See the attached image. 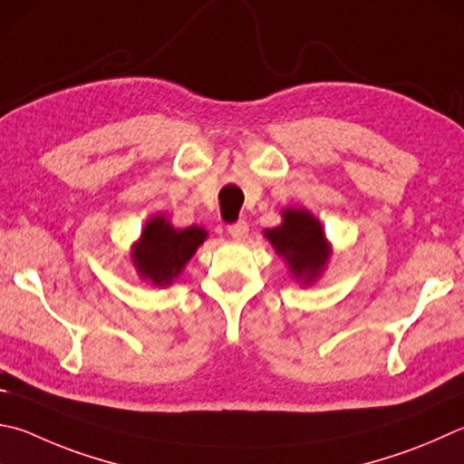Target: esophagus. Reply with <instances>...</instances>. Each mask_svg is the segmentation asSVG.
Masks as SVG:
<instances>
[{"instance_id": "34e87169", "label": "esophagus", "mask_w": 464, "mask_h": 464, "mask_svg": "<svg viewBox=\"0 0 464 464\" xmlns=\"http://www.w3.org/2000/svg\"><path fill=\"white\" fill-rule=\"evenodd\" d=\"M227 231H229V235H231L235 241H241V239L247 237L249 225L246 221H237V223H233V225L227 227Z\"/></svg>"}]
</instances>
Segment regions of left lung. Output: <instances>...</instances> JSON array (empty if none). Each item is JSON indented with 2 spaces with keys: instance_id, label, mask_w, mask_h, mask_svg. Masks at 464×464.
I'll list each match as a JSON object with an SVG mask.
<instances>
[{
  "instance_id": "1",
  "label": "left lung",
  "mask_w": 464,
  "mask_h": 464,
  "mask_svg": "<svg viewBox=\"0 0 464 464\" xmlns=\"http://www.w3.org/2000/svg\"><path fill=\"white\" fill-rule=\"evenodd\" d=\"M264 237L272 243L300 285H313L324 274L333 256L323 223L304 207H285L282 223L274 229H264Z\"/></svg>"
}]
</instances>
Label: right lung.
<instances>
[{"label":"right lung","instance_id":"right-lung-1","mask_svg":"<svg viewBox=\"0 0 464 464\" xmlns=\"http://www.w3.org/2000/svg\"><path fill=\"white\" fill-rule=\"evenodd\" d=\"M207 237L208 233L203 227L176 229L164 213H156L148 218L140 239L131 246V264L141 280L158 288H168L179 280Z\"/></svg>","mask_w":464,"mask_h":464}]
</instances>
